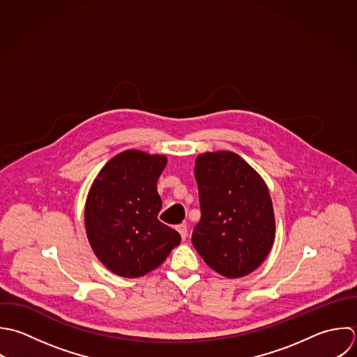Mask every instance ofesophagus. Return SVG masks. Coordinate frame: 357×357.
<instances>
[{
	"instance_id": "esophagus-1",
	"label": "esophagus",
	"mask_w": 357,
	"mask_h": 357,
	"mask_svg": "<svg viewBox=\"0 0 357 357\" xmlns=\"http://www.w3.org/2000/svg\"><path fill=\"white\" fill-rule=\"evenodd\" d=\"M176 229H178V232L181 234L182 239L185 241V239L188 238V232H189V229H188V225H186V224H179V225L176 227Z\"/></svg>"
}]
</instances>
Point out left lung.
Returning a JSON list of instances; mask_svg holds the SVG:
<instances>
[{
  "instance_id": "left-lung-1",
  "label": "left lung",
  "mask_w": 357,
  "mask_h": 357,
  "mask_svg": "<svg viewBox=\"0 0 357 357\" xmlns=\"http://www.w3.org/2000/svg\"><path fill=\"white\" fill-rule=\"evenodd\" d=\"M202 218L192 242L206 264L227 278L253 273L268 256L275 218L263 178L236 153L197 155Z\"/></svg>"
}]
</instances>
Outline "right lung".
Segmentation results:
<instances>
[{
  "label": "right lung",
  "mask_w": 357,
  "mask_h": 357,
  "mask_svg": "<svg viewBox=\"0 0 357 357\" xmlns=\"http://www.w3.org/2000/svg\"><path fill=\"white\" fill-rule=\"evenodd\" d=\"M167 157L126 150L94 179L84 206L89 243L114 274L139 278L155 270L179 245L181 235L158 221L157 181Z\"/></svg>",
  "instance_id": "add662e5"
}]
</instances>
